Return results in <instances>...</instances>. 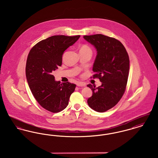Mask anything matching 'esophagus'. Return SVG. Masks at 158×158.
<instances>
[{
	"label": "esophagus",
	"instance_id": "34e87169",
	"mask_svg": "<svg viewBox=\"0 0 158 158\" xmlns=\"http://www.w3.org/2000/svg\"><path fill=\"white\" fill-rule=\"evenodd\" d=\"M76 85L77 86H81V87L86 86V84L85 83L82 82H78Z\"/></svg>",
	"mask_w": 158,
	"mask_h": 158
}]
</instances>
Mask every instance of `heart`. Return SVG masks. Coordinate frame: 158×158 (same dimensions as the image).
Instances as JSON below:
<instances>
[{
	"label": "heart",
	"mask_w": 158,
	"mask_h": 158,
	"mask_svg": "<svg viewBox=\"0 0 158 158\" xmlns=\"http://www.w3.org/2000/svg\"><path fill=\"white\" fill-rule=\"evenodd\" d=\"M80 51H90L91 52V49L89 46L87 45H83L81 47Z\"/></svg>",
	"instance_id": "heart-1"
}]
</instances>
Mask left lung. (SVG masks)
<instances>
[{
    "label": "left lung",
    "mask_w": 158,
    "mask_h": 158,
    "mask_svg": "<svg viewBox=\"0 0 158 158\" xmlns=\"http://www.w3.org/2000/svg\"><path fill=\"white\" fill-rule=\"evenodd\" d=\"M85 40L97 51L92 70L93 78H98L102 85L98 88L87 85L92 90L88 99L90 108L99 113L112 108L123 97L127 85L130 69L127 52L120 41L102 34L85 35Z\"/></svg>",
    "instance_id": "8db88e82"
}]
</instances>
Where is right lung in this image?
Instances as JSON below:
<instances>
[{"mask_svg":"<svg viewBox=\"0 0 158 158\" xmlns=\"http://www.w3.org/2000/svg\"><path fill=\"white\" fill-rule=\"evenodd\" d=\"M79 37L53 35L38 43L28 54L25 72L29 87L39 104L50 112L66 108L75 89V84L56 81L52 72L61 66L64 52Z\"/></svg>","mask_w":158,"mask_h":158,"instance_id":"1","label":"right lung"}]
</instances>
